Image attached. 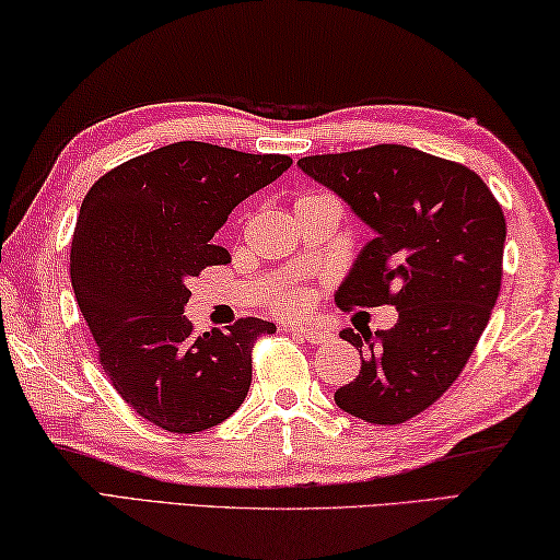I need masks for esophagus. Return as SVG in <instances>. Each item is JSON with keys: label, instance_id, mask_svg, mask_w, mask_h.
Instances as JSON below:
<instances>
[{"label": "esophagus", "instance_id": "obj_1", "mask_svg": "<svg viewBox=\"0 0 560 560\" xmlns=\"http://www.w3.org/2000/svg\"><path fill=\"white\" fill-rule=\"evenodd\" d=\"M288 331H292V335H298V337H302V339H307L310 345H327V341L331 339V335L329 331H325V329H319V327H290Z\"/></svg>", "mask_w": 560, "mask_h": 560}]
</instances>
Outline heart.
<instances>
[{"label":"heart","instance_id":"1","mask_svg":"<svg viewBox=\"0 0 560 560\" xmlns=\"http://www.w3.org/2000/svg\"><path fill=\"white\" fill-rule=\"evenodd\" d=\"M319 201H335L329 194H322V191H302L295 206H305V203H319ZM307 305V298L302 295L300 290L295 288H285V290H278L270 300V307L275 312H282V315H298V312L305 310Z\"/></svg>","mask_w":560,"mask_h":560}]
</instances>
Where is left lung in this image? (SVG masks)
I'll use <instances>...</instances> for the list:
<instances>
[{
  "mask_svg": "<svg viewBox=\"0 0 560 560\" xmlns=\"http://www.w3.org/2000/svg\"><path fill=\"white\" fill-rule=\"evenodd\" d=\"M345 199L376 238L335 302L394 305L386 331L345 329L361 371L335 400L349 416L398 425L430 408L463 374L502 288L504 211L465 164L406 144H374L298 162Z\"/></svg>",
  "mask_w": 560,
  "mask_h": 560,
  "instance_id": "1",
  "label": "left lung"
}]
</instances>
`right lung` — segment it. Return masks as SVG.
I'll list each match as a JSON object with an SVG mask.
<instances>
[{
    "instance_id": "right-lung-1",
    "label": "right lung",
    "mask_w": 560,
    "mask_h": 560,
    "mask_svg": "<svg viewBox=\"0 0 560 560\" xmlns=\"http://www.w3.org/2000/svg\"><path fill=\"white\" fill-rule=\"evenodd\" d=\"M288 154L174 142L115 166L85 194L71 241V282L97 361L137 416L166 433H201L248 396L253 347L275 325L241 317L196 335L189 280L231 260L213 233Z\"/></svg>"
}]
</instances>
